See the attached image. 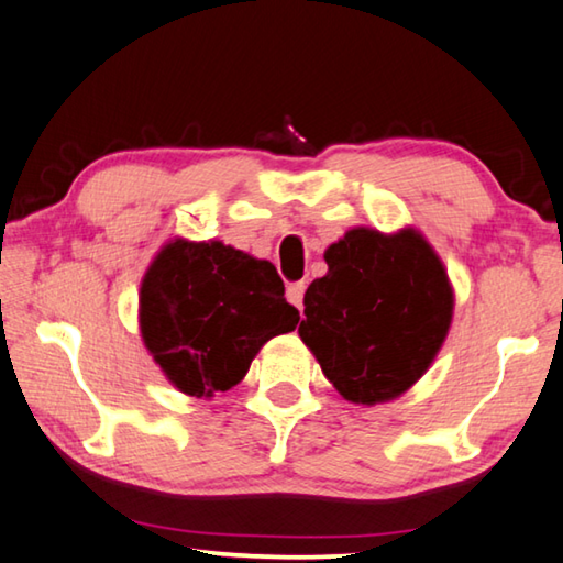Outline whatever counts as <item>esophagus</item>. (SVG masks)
Listing matches in <instances>:
<instances>
[{
    "instance_id": "34e87169",
    "label": "esophagus",
    "mask_w": 563,
    "mask_h": 563,
    "mask_svg": "<svg viewBox=\"0 0 563 563\" xmlns=\"http://www.w3.org/2000/svg\"><path fill=\"white\" fill-rule=\"evenodd\" d=\"M303 291H307V284H303V282H294V284H289V287H287V299L299 311L303 309Z\"/></svg>"
}]
</instances>
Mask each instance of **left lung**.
<instances>
[{
	"mask_svg": "<svg viewBox=\"0 0 563 563\" xmlns=\"http://www.w3.org/2000/svg\"><path fill=\"white\" fill-rule=\"evenodd\" d=\"M324 260L329 272L303 294L301 342L346 401H391L427 374L449 334L446 266L413 227H354Z\"/></svg>",
	"mask_w": 563,
	"mask_h": 563,
	"instance_id": "1",
	"label": "left lung"
}]
</instances>
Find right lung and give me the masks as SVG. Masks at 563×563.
<instances>
[{
	"label": "right lung",
	"mask_w": 563,
	"mask_h": 563,
	"mask_svg": "<svg viewBox=\"0 0 563 563\" xmlns=\"http://www.w3.org/2000/svg\"><path fill=\"white\" fill-rule=\"evenodd\" d=\"M297 324L274 264L219 239L174 236L142 276V342L174 389L195 399L232 389L260 349Z\"/></svg>",
	"instance_id": "1"
}]
</instances>
